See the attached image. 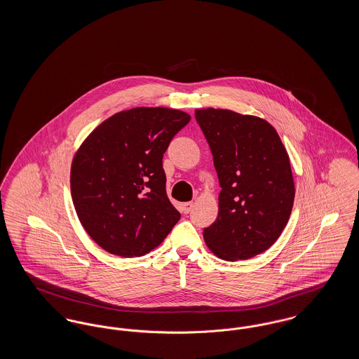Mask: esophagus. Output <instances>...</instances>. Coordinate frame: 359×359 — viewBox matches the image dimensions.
<instances>
[{
  "instance_id": "34e87169",
  "label": "esophagus",
  "mask_w": 359,
  "mask_h": 359,
  "mask_svg": "<svg viewBox=\"0 0 359 359\" xmlns=\"http://www.w3.org/2000/svg\"><path fill=\"white\" fill-rule=\"evenodd\" d=\"M192 208H194V203H192V202H186V203H183V205H182V212L188 214Z\"/></svg>"
}]
</instances>
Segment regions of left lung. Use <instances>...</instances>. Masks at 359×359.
Here are the masks:
<instances>
[{
    "mask_svg": "<svg viewBox=\"0 0 359 359\" xmlns=\"http://www.w3.org/2000/svg\"><path fill=\"white\" fill-rule=\"evenodd\" d=\"M218 173L219 211L203 230L208 249L226 261L269 249L290 217L294 183L290 156L273 126L223 109L195 110Z\"/></svg>",
    "mask_w": 359,
    "mask_h": 359,
    "instance_id": "obj_1",
    "label": "left lung"
}]
</instances>
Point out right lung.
Segmentation results:
<instances>
[{
    "instance_id": "add662e5",
    "label": "right lung",
    "mask_w": 359,
    "mask_h": 359,
    "mask_svg": "<svg viewBox=\"0 0 359 359\" xmlns=\"http://www.w3.org/2000/svg\"><path fill=\"white\" fill-rule=\"evenodd\" d=\"M191 117L168 107H135L103 121L71 164V196L87 234L106 252L141 257L180 219L165 191L163 154Z\"/></svg>"
}]
</instances>
